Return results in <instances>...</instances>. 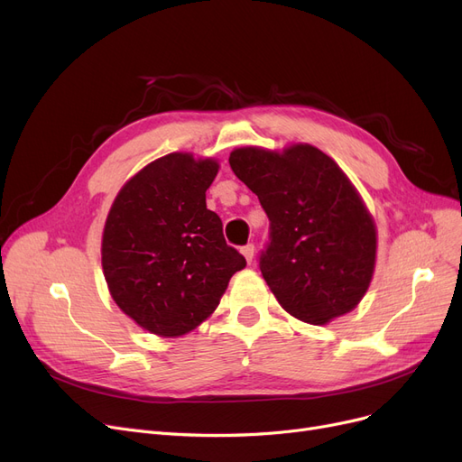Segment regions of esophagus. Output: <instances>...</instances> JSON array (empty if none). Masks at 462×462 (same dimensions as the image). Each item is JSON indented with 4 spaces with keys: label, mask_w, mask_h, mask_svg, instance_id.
Segmentation results:
<instances>
[{
    "label": "esophagus",
    "mask_w": 462,
    "mask_h": 462,
    "mask_svg": "<svg viewBox=\"0 0 462 462\" xmlns=\"http://www.w3.org/2000/svg\"><path fill=\"white\" fill-rule=\"evenodd\" d=\"M242 254L245 256V260L251 264V263H253V256H254V245H253V244L244 245V247H242Z\"/></svg>",
    "instance_id": "1"
}]
</instances>
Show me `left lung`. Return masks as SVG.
Segmentation results:
<instances>
[{
    "instance_id": "8db88e82",
    "label": "left lung",
    "mask_w": 462,
    "mask_h": 462,
    "mask_svg": "<svg viewBox=\"0 0 462 462\" xmlns=\"http://www.w3.org/2000/svg\"><path fill=\"white\" fill-rule=\"evenodd\" d=\"M228 162L268 215L258 266L277 302L310 325L351 311L372 281L375 225L347 175L311 145L236 149Z\"/></svg>"
}]
</instances>
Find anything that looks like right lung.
<instances>
[{
	"label": "right lung",
	"instance_id": "1",
	"mask_svg": "<svg viewBox=\"0 0 462 462\" xmlns=\"http://www.w3.org/2000/svg\"><path fill=\"white\" fill-rule=\"evenodd\" d=\"M217 171L215 160L166 154L130 179L107 215L102 266L111 296L152 334L196 328L247 264L206 206Z\"/></svg>",
	"mask_w": 462,
	"mask_h": 462
}]
</instances>
